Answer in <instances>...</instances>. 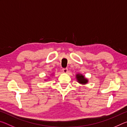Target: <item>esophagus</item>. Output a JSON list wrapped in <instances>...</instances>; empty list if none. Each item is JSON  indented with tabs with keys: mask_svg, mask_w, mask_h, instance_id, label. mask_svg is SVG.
I'll list each match as a JSON object with an SVG mask.
<instances>
[{
	"mask_svg": "<svg viewBox=\"0 0 127 127\" xmlns=\"http://www.w3.org/2000/svg\"><path fill=\"white\" fill-rule=\"evenodd\" d=\"M62 71H63V72L64 73H66L68 72V69L67 68H63V69H62Z\"/></svg>",
	"mask_w": 127,
	"mask_h": 127,
	"instance_id": "esophagus-1",
	"label": "esophagus"
}]
</instances>
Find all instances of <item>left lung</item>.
<instances>
[{
    "instance_id": "left-lung-1",
    "label": "left lung",
    "mask_w": 127,
    "mask_h": 127,
    "mask_svg": "<svg viewBox=\"0 0 127 127\" xmlns=\"http://www.w3.org/2000/svg\"><path fill=\"white\" fill-rule=\"evenodd\" d=\"M76 78L77 81H78V82L81 84H86V83L88 82V80L85 78V77L82 74H78L76 75Z\"/></svg>"
}]
</instances>
